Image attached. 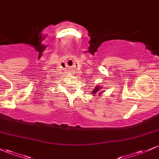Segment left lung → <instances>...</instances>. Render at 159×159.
<instances>
[{
	"instance_id": "8db88e82",
	"label": "left lung",
	"mask_w": 159,
	"mask_h": 159,
	"mask_svg": "<svg viewBox=\"0 0 159 159\" xmlns=\"http://www.w3.org/2000/svg\"><path fill=\"white\" fill-rule=\"evenodd\" d=\"M101 88H102V87L97 86L95 88L93 89V91H92L91 93H92V94H97V93H98L99 96V95H102V92H103V91L99 92V90H101ZM93 96H95V97H96V96H97V95H93Z\"/></svg>"
}]
</instances>
